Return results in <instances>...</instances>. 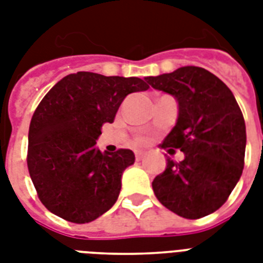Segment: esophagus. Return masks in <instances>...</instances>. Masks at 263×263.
<instances>
[{
	"label": "esophagus",
	"instance_id": "34e87169",
	"mask_svg": "<svg viewBox=\"0 0 263 263\" xmlns=\"http://www.w3.org/2000/svg\"><path fill=\"white\" fill-rule=\"evenodd\" d=\"M135 158H136V161H142L144 158V153L143 152H136L135 153Z\"/></svg>",
	"mask_w": 263,
	"mask_h": 263
}]
</instances>
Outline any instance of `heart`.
Listing matches in <instances>:
<instances>
[{
    "mask_svg": "<svg viewBox=\"0 0 263 263\" xmlns=\"http://www.w3.org/2000/svg\"><path fill=\"white\" fill-rule=\"evenodd\" d=\"M146 143V138H142V136H139V138H136L135 139V144H138V146H140V144H144Z\"/></svg>",
    "mask_w": 263,
    "mask_h": 263,
    "instance_id": "b5f03b06",
    "label": "heart"
}]
</instances>
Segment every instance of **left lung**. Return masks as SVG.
I'll list each match as a JSON object with an SVG mask.
<instances>
[{
    "label": "left lung",
    "instance_id": "obj_1",
    "mask_svg": "<svg viewBox=\"0 0 263 263\" xmlns=\"http://www.w3.org/2000/svg\"><path fill=\"white\" fill-rule=\"evenodd\" d=\"M144 79L177 99L179 117L161 147L184 153L180 162L168 158L153 180L157 199L190 220L212 214L227 202L245 168L240 107L227 84L203 68L181 67Z\"/></svg>",
    "mask_w": 263,
    "mask_h": 263
}]
</instances>
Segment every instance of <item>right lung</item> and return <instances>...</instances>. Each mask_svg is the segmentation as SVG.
<instances>
[{"label": "right lung", "mask_w": 263, "mask_h": 263, "mask_svg": "<svg viewBox=\"0 0 263 263\" xmlns=\"http://www.w3.org/2000/svg\"><path fill=\"white\" fill-rule=\"evenodd\" d=\"M139 78L78 72L47 92L31 119L27 165L45 208L75 224L91 222L116 203L131 150L101 153L97 139L124 98L146 91Z\"/></svg>", "instance_id": "add662e5"}]
</instances>
